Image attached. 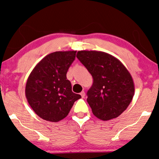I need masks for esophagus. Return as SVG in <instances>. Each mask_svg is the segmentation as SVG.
Listing matches in <instances>:
<instances>
[{
  "instance_id": "obj_1",
  "label": "esophagus",
  "mask_w": 159,
  "mask_h": 159,
  "mask_svg": "<svg viewBox=\"0 0 159 159\" xmlns=\"http://www.w3.org/2000/svg\"><path fill=\"white\" fill-rule=\"evenodd\" d=\"M80 95H81L82 98H84V95H85V93H84V91H82V92L80 93Z\"/></svg>"
}]
</instances>
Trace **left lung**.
<instances>
[{
  "mask_svg": "<svg viewBox=\"0 0 159 159\" xmlns=\"http://www.w3.org/2000/svg\"><path fill=\"white\" fill-rule=\"evenodd\" d=\"M77 58L91 74L93 83L87 101L101 120L116 118L127 109L134 93L132 76L114 56L101 51H78Z\"/></svg>",
  "mask_w": 159,
  "mask_h": 159,
  "instance_id": "left-lung-1",
  "label": "left lung"
}]
</instances>
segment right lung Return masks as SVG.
I'll list each match as a JSON object with an SVG mask.
<instances>
[{
  "label": "right lung",
  "instance_id": "obj_1",
  "mask_svg": "<svg viewBox=\"0 0 159 159\" xmlns=\"http://www.w3.org/2000/svg\"><path fill=\"white\" fill-rule=\"evenodd\" d=\"M77 51H56L43 58L30 73L25 95L35 114L46 121L57 122L69 114L81 95L74 93L66 73Z\"/></svg>",
  "mask_w": 159,
  "mask_h": 159
}]
</instances>
